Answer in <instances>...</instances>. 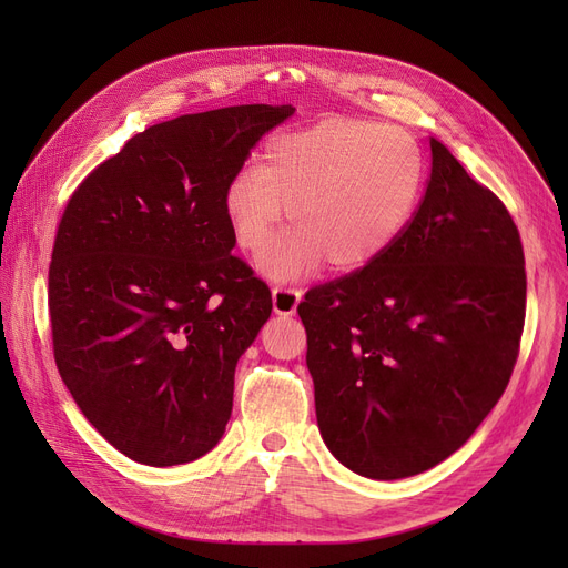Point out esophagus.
Wrapping results in <instances>:
<instances>
[{
	"label": "esophagus",
	"mask_w": 568,
	"mask_h": 568,
	"mask_svg": "<svg viewBox=\"0 0 568 568\" xmlns=\"http://www.w3.org/2000/svg\"><path fill=\"white\" fill-rule=\"evenodd\" d=\"M303 291L301 288H291V286H277L272 288V305H274V313L277 315H294L296 307L301 303Z\"/></svg>",
	"instance_id": "obj_1"
}]
</instances>
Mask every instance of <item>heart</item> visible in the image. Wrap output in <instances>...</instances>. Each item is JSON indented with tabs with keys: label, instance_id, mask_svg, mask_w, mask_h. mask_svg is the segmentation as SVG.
<instances>
[{
	"label": "heart",
	"instance_id": "obj_1",
	"mask_svg": "<svg viewBox=\"0 0 568 568\" xmlns=\"http://www.w3.org/2000/svg\"><path fill=\"white\" fill-rule=\"evenodd\" d=\"M422 186L417 144L395 128L326 118L267 142L225 189V215L236 244L261 253L284 215L291 232L265 270L301 277L322 261L334 272L374 263L405 230Z\"/></svg>",
	"mask_w": 568,
	"mask_h": 568
}]
</instances>
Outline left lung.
<instances>
[{
	"label": "left lung",
	"mask_w": 568,
	"mask_h": 568,
	"mask_svg": "<svg viewBox=\"0 0 568 568\" xmlns=\"http://www.w3.org/2000/svg\"><path fill=\"white\" fill-rule=\"evenodd\" d=\"M320 434L393 480L459 450L505 393L526 317L524 246L488 186L432 136V178L398 239L305 294Z\"/></svg>",
	"instance_id": "obj_1"
}]
</instances>
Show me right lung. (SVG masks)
<instances>
[{"mask_svg": "<svg viewBox=\"0 0 568 568\" xmlns=\"http://www.w3.org/2000/svg\"><path fill=\"white\" fill-rule=\"evenodd\" d=\"M294 106L180 115L134 134L68 199L49 265L54 359L82 415L125 457L213 450L239 357L272 294L232 255L225 189Z\"/></svg>", "mask_w": 568, "mask_h": 568, "instance_id": "right-lung-1", "label": "right lung"}]
</instances>
